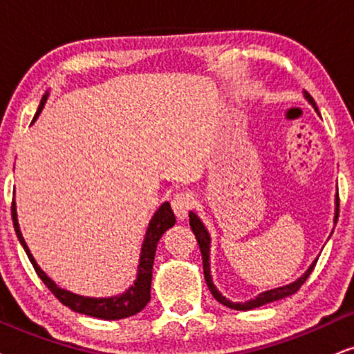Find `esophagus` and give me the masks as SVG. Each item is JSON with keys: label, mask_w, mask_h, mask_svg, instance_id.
I'll list each match as a JSON object with an SVG mask.
<instances>
[{"label": "esophagus", "mask_w": 354, "mask_h": 354, "mask_svg": "<svg viewBox=\"0 0 354 354\" xmlns=\"http://www.w3.org/2000/svg\"><path fill=\"white\" fill-rule=\"evenodd\" d=\"M192 203H194V199H192L189 192H181V194L174 196L171 201V205L174 210V216H176L178 221H185L192 207Z\"/></svg>", "instance_id": "34e87169"}]
</instances>
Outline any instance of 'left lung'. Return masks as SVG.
Wrapping results in <instances>:
<instances>
[{"instance_id": "obj_1", "label": "left lung", "mask_w": 354, "mask_h": 354, "mask_svg": "<svg viewBox=\"0 0 354 354\" xmlns=\"http://www.w3.org/2000/svg\"><path fill=\"white\" fill-rule=\"evenodd\" d=\"M304 97H306L308 104L315 109V113L320 115L319 109H317V104L314 101V97L308 95L307 91H304ZM338 209H339V203H338V192L337 196H335V216H333V223L337 225V221H338ZM189 225L192 232H194L196 235V240H198L199 243V248H201V254H203V266H204V277H205V283H207V288L210 292H212L214 299H216L217 302H221L222 306L229 307V308H234V310H252V308H257V307H261L265 306V304H270V302H274V301H279V299H284V297H289L292 296V294H296L299 288L306 283V279L308 276H310L312 270H314L315 263H317V258L314 261L310 263V266L307 268V271L304 272L301 277H297L296 281H292V283L286 284V286H279V288H274V289H268V290H263V292H259L257 297L253 299H248V301L245 302H234L230 301V299H227L221 290L217 289V286L214 284L212 281V274H210V234L207 230V227L204 225V222L201 221V217L198 214L194 212V210H191L189 212ZM333 234V230H332ZM330 239V236H328Z\"/></svg>"}]
</instances>
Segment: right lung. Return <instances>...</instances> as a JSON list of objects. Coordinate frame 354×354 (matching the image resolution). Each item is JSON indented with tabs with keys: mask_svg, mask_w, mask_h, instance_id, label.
<instances>
[{
	"mask_svg": "<svg viewBox=\"0 0 354 354\" xmlns=\"http://www.w3.org/2000/svg\"><path fill=\"white\" fill-rule=\"evenodd\" d=\"M48 95H50V93L47 91L46 95L42 96V101H40L39 109L34 115L32 122H35L39 118V114L42 113ZM11 214H12V223H15L16 235L21 241L22 248H24V252L28 253L35 272H37L40 279L44 281V284L52 290L53 296L64 304V306L71 308L73 312H77V314L96 317V319H102V320H122L144 310L147 304L150 302L151 271H153L156 245H158V241L162 239L165 232L171 229L174 222H176V218H174V214L171 210V205H169V203H163L158 209L155 210L153 217L150 218L149 227H147L144 241H142L140 257H138L136 281H133V283L129 286L122 294H115V296H109V297H88V296H80V294H75L71 292V290L60 288V286H57L55 281H52L50 277L42 271V268L37 265V261H35L32 253H30L28 243H26L24 236L21 234L15 201H12Z\"/></svg>",
	"mask_w": 354,
	"mask_h": 354,
	"instance_id": "right-lung-1",
	"label": "right lung"
}]
</instances>
